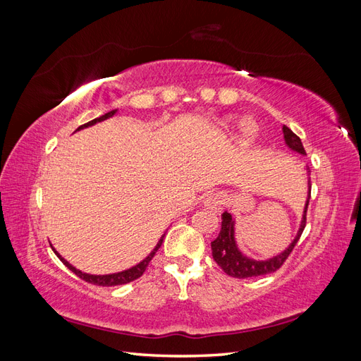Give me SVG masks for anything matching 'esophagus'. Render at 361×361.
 <instances>
[{
    "label": "esophagus",
    "mask_w": 361,
    "mask_h": 361,
    "mask_svg": "<svg viewBox=\"0 0 361 361\" xmlns=\"http://www.w3.org/2000/svg\"><path fill=\"white\" fill-rule=\"evenodd\" d=\"M203 206L212 212H218L220 209H223L224 206L223 195L220 192H209L203 200Z\"/></svg>",
    "instance_id": "obj_1"
}]
</instances>
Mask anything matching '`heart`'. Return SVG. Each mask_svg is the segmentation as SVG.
<instances>
[{
    "instance_id": "1",
    "label": "heart",
    "mask_w": 361,
    "mask_h": 361,
    "mask_svg": "<svg viewBox=\"0 0 361 361\" xmlns=\"http://www.w3.org/2000/svg\"><path fill=\"white\" fill-rule=\"evenodd\" d=\"M243 130V137L245 140V143H251L256 137H257V126L255 122H251V120H245L241 126Z\"/></svg>"
}]
</instances>
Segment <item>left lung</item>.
I'll use <instances>...</instances> for the list:
<instances>
[{
	"label": "left lung",
	"mask_w": 361,
	"mask_h": 361,
	"mask_svg": "<svg viewBox=\"0 0 361 361\" xmlns=\"http://www.w3.org/2000/svg\"><path fill=\"white\" fill-rule=\"evenodd\" d=\"M283 135H285V143L290 150L297 152V154H300V155H305V150L302 147L300 137L295 135L288 126H283ZM307 171H309V169H307ZM310 187H312V183L309 179V195H307V202H305V206H304V212H302L301 224H300L297 236H295V239L285 251H281L280 255L271 257V259H267V260H255V259L244 256L241 251H239L236 241H235L233 218L227 211L223 212L221 231L211 243L212 257L218 264V267H220L227 276L235 277V279L259 277V276L271 274V272H276L283 264H285V260L292 253L295 244L298 243V239L304 231L305 215H307V206H309V200H310Z\"/></svg>",
	"instance_id": "8db88e82"
}]
</instances>
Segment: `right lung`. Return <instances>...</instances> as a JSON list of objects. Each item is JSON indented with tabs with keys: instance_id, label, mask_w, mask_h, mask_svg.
<instances>
[{
	"instance_id": "add662e5",
	"label": "right lung",
	"mask_w": 361,
	"mask_h": 361,
	"mask_svg": "<svg viewBox=\"0 0 361 361\" xmlns=\"http://www.w3.org/2000/svg\"><path fill=\"white\" fill-rule=\"evenodd\" d=\"M116 113H117V110H113V111L106 113V114H104V116H101V117L93 118V120H90L89 123H84V125H81V126H80L78 129H76V130H80V129L87 128V126H92V125H94V123H97V122H102V120H106V118L113 117ZM162 239H164V236H161V239L158 241L157 247L154 248V251H152V253H150L145 260H141L138 265H135V267H133V268H129V269H126V271H122V272H114V274H106V276H93V274H85V272H81L80 269H76L75 267H72L68 260H64V259L57 253L56 250H54V253L57 255V257L63 262L64 265H66V267L73 272V274H76V276H78L80 279L85 280L87 283H92V285H96V286H117V285H126V283H129V281H134L135 279H138V277L143 276V272L146 271L147 265L150 264L152 257L155 256V253L158 251V248L161 247V244H162Z\"/></svg>"
}]
</instances>
